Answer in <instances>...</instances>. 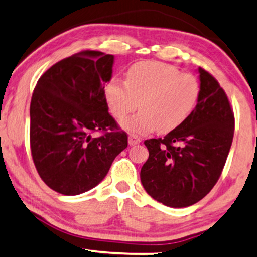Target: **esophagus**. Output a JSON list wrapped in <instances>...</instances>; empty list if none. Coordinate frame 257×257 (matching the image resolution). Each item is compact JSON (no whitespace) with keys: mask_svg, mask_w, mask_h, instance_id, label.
<instances>
[{"mask_svg":"<svg viewBox=\"0 0 257 257\" xmlns=\"http://www.w3.org/2000/svg\"><path fill=\"white\" fill-rule=\"evenodd\" d=\"M128 142H129V145H131V146H135V145H138V144H140V142H141V139H140L139 136L131 134L128 136Z\"/></svg>","mask_w":257,"mask_h":257,"instance_id":"esophagus-1","label":"esophagus"}]
</instances>
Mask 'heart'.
Instances as JSON below:
<instances>
[{
    "mask_svg": "<svg viewBox=\"0 0 257 257\" xmlns=\"http://www.w3.org/2000/svg\"><path fill=\"white\" fill-rule=\"evenodd\" d=\"M199 83L190 73L160 61H141L125 72V84L111 79L104 87L110 112L121 119L141 108V111L121 122L124 131L147 134L158 128L168 133L186 121L199 98Z\"/></svg>",
    "mask_w": 257,
    "mask_h": 257,
    "instance_id": "1",
    "label": "heart"
}]
</instances>
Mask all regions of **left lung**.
Instances as JSON below:
<instances>
[{
	"label": "left lung",
	"mask_w": 257,
	"mask_h": 257,
	"mask_svg": "<svg viewBox=\"0 0 257 257\" xmlns=\"http://www.w3.org/2000/svg\"><path fill=\"white\" fill-rule=\"evenodd\" d=\"M199 98L188 118L164 139L146 140L142 186L153 199L186 207L203 199L219 179L232 144L235 117L229 99L209 72L198 69Z\"/></svg>",
	"instance_id": "left-lung-1"
}]
</instances>
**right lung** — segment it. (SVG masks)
I'll list each match as a JSON object with an SVG mask.
<instances>
[{"mask_svg": "<svg viewBox=\"0 0 257 257\" xmlns=\"http://www.w3.org/2000/svg\"><path fill=\"white\" fill-rule=\"evenodd\" d=\"M113 56L83 51L58 61L38 80L31 100V152L45 184L65 196L97 186L128 146L104 97ZM103 131L99 138L92 133Z\"/></svg>", "mask_w": 257, "mask_h": 257, "instance_id": "obj_1", "label": "right lung"}]
</instances>
